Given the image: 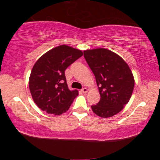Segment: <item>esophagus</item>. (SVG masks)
<instances>
[{
    "label": "esophagus",
    "mask_w": 160,
    "mask_h": 160,
    "mask_svg": "<svg viewBox=\"0 0 160 160\" xmlns=\"http://www.w3.org/2000/svg\"><path fill=\"white\" fill-rule=\"evenodd\" d=\"M81 91H82V93H84V94H86V93L88 92V88H84L83 89H82V90H81Z\"/></svg>",
    "instance_id": "esophagus-1"
}]
</instances>
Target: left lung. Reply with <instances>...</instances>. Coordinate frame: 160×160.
I'll return each instance as SVG.
<instances>
[{"label": "left lung", "instance_id": "obj_1", "mask_svg": "<svg viewBox=\"0 0 160 160\" xmlns=\"http://www.w3.org/2000/svg\"><path fill=\"white\" fill-rule=\"evenodd\" d=\"M84 56L95 76L101 98L92 106L96 115L109 118L117 114L129 102L135 80L128 63L104 48L84 51Z\"/></svg>", "mask_w": 160, "mask_h": 160}]
</instances>
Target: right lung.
<instances>
[{
	"label": "right lung",
	"mask_w": 160,
	"mask_h": 160,
	"mask_svg": "<svg viewBox=\"0 0 160 160\" xmlns=\"http://www.w3.org/2000/svg\"><path fill=\"white\" fill-rule=\"evenodd\" d=\"M82 55L81 50L64 44L48 51L36 61L29 76V88L39 109L57 116L69 109L79 93L77 90L68 89L65 70Z\"/></svg>",
	"instance_id": "add662e5"
}]
</instances>
